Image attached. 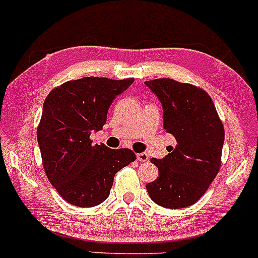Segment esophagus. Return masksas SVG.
Returning <instances> with one entry per match:
<instances>
[{
    "instance_id": "esophagus-1",
    "label": "esophagus",
    "mask_w": 258,
    "mask_h": 258,
    "mask_svg": "<svg viewBox=\"0 0 258 258\" xmlns=\"http://www.w3.org/2000/svg\"><path fill=\"white\" fill-rule=\"evenodd\" d=\"M137 159L139 161H148L149 156H148L147 153H139V154H137Z\"/></svg>"
}]
</instances>
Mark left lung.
I'll return each instance as SVG.
<instances>
[{
  "instance_id": "1",
  "label": "left lung",
  "mask_w": 258,
  "mask_h": 258,
  "mask_svg": "<svg viewBox=\"0 0 258 258\" xmlns=\"http://www.w3.org/2000/svg\"><path fill=\"white\" fill-rule=\"evenodd\" d=\"M164 109V129L176 139L163 159H151L159 176L147 184L151 200L168 209L194 205L221 166L225 130L204 89L170 78L147 81Z\"/></svg>"
}]
</instances>
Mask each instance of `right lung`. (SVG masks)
I'll use <instances>...</instances> for the list:
<instances>
[{
	"instance_id": "add662e5",
	"label": "right lung",
	"mask_w": 258,
	"mask_h": 258,
	"mask_svg": "<svg viewBox=\"0 0 258 258\" xmlns=\"http://www.w3.org/2000/svg\"><path fill=\"white\" fill-rule=\"evenodd\" d=\"M134 78L84 77L49 92L37 128L42 163L50 184L67 203L93 208L109 196L116 172L137 159L130 149L92 144L116 95Z\"/></svg>"
}]
</instances>
